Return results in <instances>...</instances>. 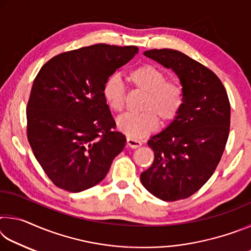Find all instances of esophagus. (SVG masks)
I'll return each mask as SVG.
<instances>
[{
	"label": "esophagus",
	"instance_id": "obj_1",
	"mask_svg": "<svg viewBox=\"0 0 251 251\" xmlns=\"http://www.w3.org/2000/svg\"><path fill=\"white\" fill-rule=\"evenodd\" d=\"M127 146L130 147V148H138L142 146V142L138 141V139H135V138H131V137H127Z\"/></svg>",
	"mask_w": 251,
	"mask_h": 251
}]
</instances>
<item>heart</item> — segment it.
I'll use <instances>...</instances> for the list:
<instances>
[{"label": "heart", "mask_w": 251, "mask_h": 251, "mask_svg": "<svg viewBox=\"0 0 251 251\" xmlns=\"http://www.w3.org/2000/svg\"><path fill=\"white\" fill-rule=\"evenodd\" d=\"M129 83L145 94L142 113H126L117 118V128L131 138H141L154 131L159 124L173 121L184 105V90L177 80L151 64L136 67L128 74ZM104 100L110 109L121 112L125 105V88L118 76H110L103 86Z\"/></svg>", "instance_id": "1"}]
</instances>
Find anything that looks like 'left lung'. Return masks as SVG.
<instances>
[{"label": "left lung", "instance_id": "left-lung-1", "mask_svg": "<svg viewBox=\"0 0 251 251\" xmlns=\"http://www.w3.org/2000/svg\"><path fill=\"white\" fill-rule=\"evenodd\" d=\"M144 55L178 76L184 105L171 124L148 141L154 163L141 174V181L161 201H179L201 189L219 164L229 135L230 104L217 75L184 53L163 49Z\"/></svg>", "mask_w": 251, "mask_h": 251}]
</instances>
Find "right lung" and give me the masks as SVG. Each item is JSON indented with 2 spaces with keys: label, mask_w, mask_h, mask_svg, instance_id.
<instances>
[{
  "label": "right lung",
  "mask_w": 251,
  "mask_h": 251,
  "mask_svg": "<svg viewBox=\"0 0 251 251\" xmlns=\"http://www.w3.org/2000/svg\"><path fill=\"white\" fill-rule=\"evenodd\" d=\"M136 46L95 44L58 54L34 79L26 107L27 139L58 188L79 193L104 179L126 138L103 96V86L130 61Z\"/></svg>",
  "instance_id": "1"
}]
</instances>
